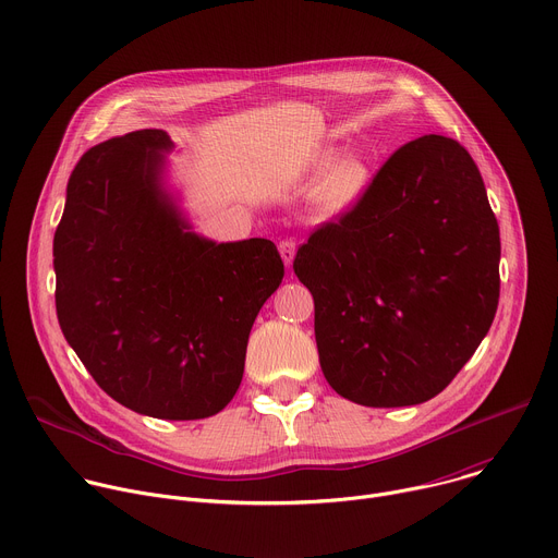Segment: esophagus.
I'll use <instances>...</instances> for the list:
<instances>
[{
    "label": "esophagus",
    "mask_w": 558,
    "mask_h": 558,
    "mask_svg": "<svg viewBox=\"0 0 558 558\" xmlns=\"http://www.w3.org/2000/svg\"><path fill=\"white\" fill-rule=\"evenodd\" d=\"M278 250H280V256H282L284 265L291 267V265H293V258H295V252H298L295 241H291V238H289V241H282V243H280Z\"/></svg>",
    "instance_id": "1"
}]
</instances>
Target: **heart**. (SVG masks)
Instances as JSON below:
<instances>
[{
	"label": "heart",
	"mask_w": 558,
	"mask_h": 558,
	"mask_svg": "<svg viewBox=\"0 0 558 558\" xmlns=\"http://www.w3.org/2000/svg\"><path fill=\"white\" fill-rule=\"evenodd\" d=\"M313 170H325L311 194V207L323 220H336L351 214L373 183L371 163L362 154H344L338 158L336 149H325L315 156Z\"/></svg>",
	"instance_id": "obj_1"
}]
</instances>
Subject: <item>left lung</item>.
<instances>
[{
  "instance_id": "obj_1",
  "label": "left lung",
  "mask_w": 558,
  "mask_h": 558,
  "mask_svg": "<svg viewBox=\"0 0 558 558\" xmlns=\"http://www.w3.org/2000/svg\"><path fill=\"white\" fill-rule=\"evenodd\" d=\"M499 260V225L472 156L439 134L397 149L362 203L293 260L315 302L331 388L373 409L441 392L490 331Z\"/></svg>"
}]
</instances>
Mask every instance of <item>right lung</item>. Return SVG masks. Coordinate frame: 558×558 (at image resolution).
I'll use <instances>...</instances> for the list:
<instances>
[{
    "label": "right lung",
    "mask_w": 558,
    "mask_h": 558,
    "mask_svg": "<svg viewBox=\"0 0 558 558\" xmlns=\"http://www.w3.org/2000/svg\"><path fill=\"white\" fill-rule=\"evenodd\" d=\"M174 147L163 130H136L88 149L52 265L59 327L95 381L138 415L185 422L231 402L284 265L267 238L194 231L168 179Z\"/></svg>",
    "instance_id": "right-lung-1"
}]
</instances>
